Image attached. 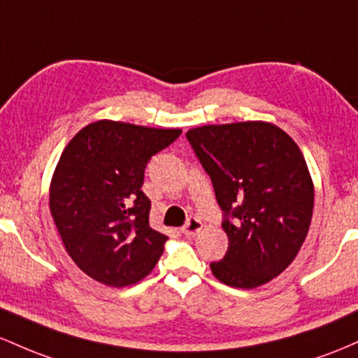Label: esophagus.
Masks as SVG:
<instances>
[{
	"mask_svg": "<svg viewBox=\"0 0 358 358\" xmlns=\"http://www.w3.org/2000/svg\"><path fill=\"white\" fill-rule=\"evenodd\" d=\"M201 228H203V223H201L198 218H189V222H187L186 227L182 228V233L187 236H194L196 233L201 231Z\"/></svg>",
	"mask_w": 358,
	"mask_h": 358,
	"instance_id": "34e87169",
	"label": "esophagus"
}]
</instances>
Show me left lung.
Masks as SVG:
<instances>
[{"mask_svg":"<svg viewBox=\"0 0 358 358\" xmlns=\"http://www.w3.org/2000/svg\"><path fill=\"white\" fill-rule=\"evenodd\" d=\"M224 211L227 255L210 264L220 282L264 286L296 259L306 240L315 186L298 143L268 122L187 130Z\"/></svg>","mask_w":358,"mask_h":358,"instance_id":"8db88e82","label":"left lung"}]
</instances>
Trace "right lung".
Here are the masks:
<instances>
[{"label":"right lung","instance_id":"right-lung-1","mask_svg":"<svg viewBox=\"0 0 358 358\" xmlns=\"http://www.w3.org/2000/svg\"><path fill=\"white\" fill-rule=\"evenodd\" d=\"M180 131L98 120L64 148L50 180V213L67 254L91 279L131 286L159 262L167 236L148 224L143 171Z\"/></svg>","mask_w":358,"mask_h":358}]
</instances>
